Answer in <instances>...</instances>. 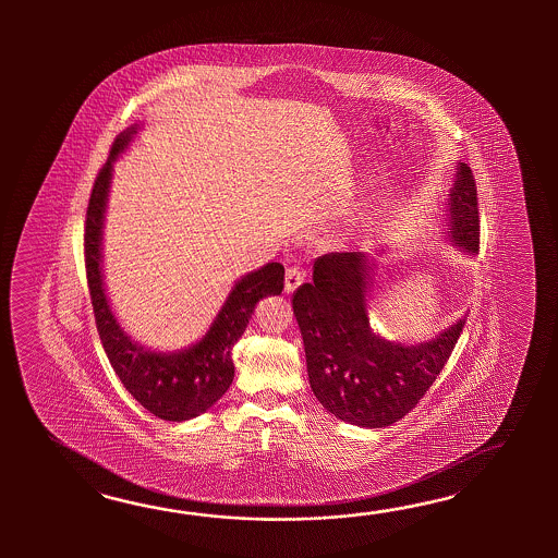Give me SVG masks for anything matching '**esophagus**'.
<instances>
[{"mask_svg": "<svg viewBox=\"0 0 558 558\" xmlns=\"http://www.w3.org/2000/svg\"><path fill=\"white\" fill-rule=\"evenodd\" d=\"M305 281V271L301 267H289L284 275V289L287 293H293L299 284Z\"/></svg>", "mask_w": 558, "mask_h": 558, "instance_id": "obj_1", "label": "esophagus"}]
</instances>
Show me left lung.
<instances>
[{"mask_svg": "<svg viewBox=\"0 0 558 558\" xmlns=\"http://www.w3.org/2000/svg\"><path fill=\"white\" fill-rule=\"evenodd\" d=\"M449 221V238L478 253L476 181L466 163L457 171ZM368 284L371 263L365 253H327L313 265V281L296 289L293 311L317 401L351 425L389 427L413 411L439 377L466 319L428 343H389L368 327Z\"/></svg>", "mask_w": 558, "mask_h": 558, "instance_id": "obj_1", "label": "left lung"}]
</instances>
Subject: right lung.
Wrapping results in <instances>:
<instances>
[{
  "instance_id": "obj_1",
  "label": "right lung",
  "mask_w": 558,
  "mask_h": 558,
  "mask_svg": "<svg viewBox=\"0 0 558 558\" xmlns=\"http://www.w3.org/2000/svg\"><path fill=\"white\" fill-rule=\"evenodd\" d=\"M133 131L135 128L119 133L109 149L106 166L95 178L85 214V275L97 332L119 380L151 415L179 423L202 415L226 395L235 375L231 349L247 329L255 305L263 296L279 295L283 291L284 267L281 263H267L238 281L211 329L191 349L166 355L131 343L107 305L101 277V227L111 163L130 143Z\"/></svg>"
}]
</instances>
